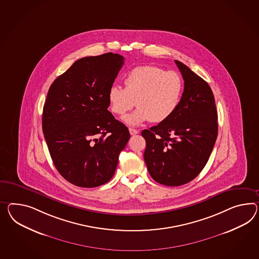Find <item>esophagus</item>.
<instances>
[{
    "instance_id": "34e87169",
    "label": "esophagus",
    "mask_w": 259,
    "mask_h": 259,
    "mask_svg": "<svg viewBox=\"0 0 259 259\" xmlns=\"http://www.w3.org/2000/svg\"><path fill=\"white\" fill-rule=\"evenodd\" d=\"M130 133H131V135H135V134H138L139 133V131H137V130H134V128H130Z\"/></svg>"
}]
</instances>
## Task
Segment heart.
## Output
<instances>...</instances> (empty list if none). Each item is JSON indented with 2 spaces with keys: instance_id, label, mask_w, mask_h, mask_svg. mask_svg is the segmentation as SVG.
Returning <instances> with one entry per match:
<instances>
[{
  "instance_id": "heart-1",
  "label": "heart",
  "mask_w": 259,
  "mask_h": 259,
  "mask_svg": "<svg viewBox=\"0 0 259 259\" xmlns=\"http://www.w3.org/2000/svg\"><path fill=\"white\" fill-rule=\"evenodd\" d=\"M125 87L113 85L108 100L111 110L123 115L138 107L123 120L130 126H138L150 120L159 123L168 119L179 105L183 89L180 75L155 66L134 67L125 78Z\"/></svg>"
}]
</instances>
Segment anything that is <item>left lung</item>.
Returning <instances> with one entry per match:
<instances>
[{
  "label": "left lung",
  "instance_id": "8db88e82",
  "mask_svg": "<svg viewBox=\"0 0 259 259\" xmlns=\"http://www.w3.org/2000/svg\"><path fill=\"white\" fill-rule=\"evenodd\" d=\"M184 91L168 119L144 130V159L159 184L181 186L195 179L209 159L218 135V115L212 90L183 63L175 61Z\"/></svg>",
  "mask_w": 259,
  "mask_h": 259
}]
</instances>
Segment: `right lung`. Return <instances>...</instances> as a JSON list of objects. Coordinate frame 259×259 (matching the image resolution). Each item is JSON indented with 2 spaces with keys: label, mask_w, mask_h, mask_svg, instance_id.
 <instances>
[{
  "label": "right lung",
  "mask_w": 259,
  "mask_h": 259,
  "mask_svg": "<svg viewBox=\"0 0 259 259\" xmlns=\"http://www.w3.org/2000/svg\"><path fill=\"white\" fill-rule=\"evenodd\" d=\"M123 64L116 53L83 57L49 89L42 130L54 166L73 185L108 182L130 140L127 127L108 111V92Z\"/></svg>",
  "instance_id": "1"
}]
</instances>
